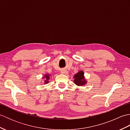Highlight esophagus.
<instances>
[{
    "instance_id": "34e87169",
    "label": "esophagus",
    "mask_w": 130,
    "mask_h": 130,
    "mask_svg": "<svg viewBox=\"0 0 130 130\" xmlns=\"http://www.w3.org/2000/svg\"><path fill=\"white\" fill-rule=\"evenodd\" d=\"M61 73H62V74H67L68 73V71H67V70H62Z\"/></svg>"
}]
</instances>
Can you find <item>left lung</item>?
<instances>
[{"label":"left lung","instance_id":"left-lung-1","mask_svg":"<svg viewBox=\"0 0 130 130\" xmlns=\"http://www.w3.org/2000/svg\"><path fill=\"white\" fill-rule=\"evenodd\" d=\"M74 78V84H75L78 86H83L87 83V80H85L84 77V73L82 70L78 71L76 74H75Z\"/></svg>","mask_w":130,"mask_h":130}]
</instances>
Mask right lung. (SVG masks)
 <instances>
[{"mask_svg":"<svg viewBox=\"0 0 130 130\" xmlns=\"http://www.w3.org/2000/svg\"><path fill=\"white\" fill-rule=\"evenodd\" d=\"M51 75H50L48 74H46L45 75H43V77H42V79H44V84H47L49 82V80H50V76Z\"/></svg>","mask_w":130,"mask_h":130,"instance_id":"right-lung-1","label":"right lung"}]
</instances>
